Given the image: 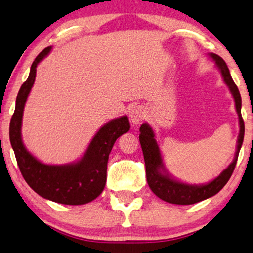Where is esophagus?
<instances>
[{"label": "esophagus", "instance_id": "obj_1", "mask_svg": "<svg viewBox=\"0 0 253 253\" xmlns=\"http://www.w3.org/2000/svg\"><path fill=\"white\" fill-rule=\"evenodd\" d=\"M145 117V110L141 105H134L129 109V119L133 124H137L144 119Z\"/></svg>", "mask_w": 253, "mask_h": 253}]
</instances>
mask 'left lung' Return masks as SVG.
Instances as JSON below:
<instances>
[{
  "label": "left lung",
  "mask_w": 253,
  "mask_h": 253,
  "mask_svg": "<svg viewBox=\"0 0 253 253\" xmlns=\"http://www.w3.org/2000/svg\"><path fill=\"white\" fill-rule=\"evenodd\" d=\"M209 56L216 62V67L219 69L221 77H223L225 84L228 86L229 92L234 97L235 108L237 116H239L240 123V134L237 137V146L234 160L232 161L226 169H224L220 175L216 177L213 180L207 184H199V185H192V184L182 183L175 179L169 172L166 170L163 157L158 145L157 139L154 137V131L149 124H142L139 128V143H141L143 156L145 161V172L146 180L151 190L158 198L164 200L166 202L174 203V205H193L203 200L213 197L223 188L234 171L239 152L242 146L244 138V122L241 115V107H242V100L239 92V88L235 85L234 81L229 74L228 67L226 62L219 55L214 53H209Z\"/></svg>",
  "instance_id": "8db88e82"
}]
</instances>
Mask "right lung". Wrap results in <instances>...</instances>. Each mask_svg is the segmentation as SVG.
<instances>
[{"instance_id":"obj_1","label":"right lung","mask_w":253,"mask_h":253,"mask_svg":"<svg viewBox=\"0 0 253 253\" xmlns=\"http://www.w3.org/2000/svg\"><path fill=\"white\" fill-rule=\"evenodd\" d=\"M51 50L48 46L36 56L28 78L19 89L16 109L10 122V142L22 177L37 194L62 205H85L102 193L107 182L109 154L116 139L129 130V120L127 116H123L104 124L94 135L84 156L76 163L46 165L37 160L22 142V115L35 82L36 68Z\"/></svg>"}]
</instances>
